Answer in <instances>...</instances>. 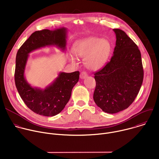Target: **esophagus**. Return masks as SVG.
Listing matches in <instances>:
<instances>
[{"mask_svg": "<svg viewBox=\"0 0 159 159\" xmlns=\"http://www.w3.org/2000/svg\"><path fill=\"white\" fill-rule=\"evenodd\" d=\"M88 76L87 74L85 72H82L80 73V77L81 79H85Z\"/></svg>", "mask_w": 159, "mask_h": 159, "instance_id": "34e87169", "label": "esophagus"}]
</instances>
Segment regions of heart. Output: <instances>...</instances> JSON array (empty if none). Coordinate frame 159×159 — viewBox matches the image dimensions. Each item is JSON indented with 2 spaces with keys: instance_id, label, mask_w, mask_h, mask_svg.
Here are the masks:
<instances>
[{
  "instance_id": "b5f03b06",
  "label": "heart",
  "mask_w": 159,
  "mask_h": 159,
  "mask_svg": "<svg viewBox=\"0 0 159 159\" xmlns=\"http://www.w3.org/2000/svg\"><path fill=\"white\" fill-rule=\"evenodd\" d=\"M72 50L76 57L85 59V64L88 69L96 70L107 63L111 47L106 39L90 36L75 42ZM75 57L72 54L69 55L70 61L74 64L77 63V58Z\"/></svg>"
}]
</instances>
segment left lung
Returning a JSON list of instances; mask_svg holds the SVG:
<instances>
[{
  "label": "left lung",
  "mask_w": 159,
  "mask_h": 159,
  "mask_svg": "<svg viewBox=\"0 0 159 159\" xmlns=\"http://www.w3.org/2000/svg\"><path fill=\"white\" fill-rule=\"evenodd\" d=\"M116 46L111 60L94 74V101L104 112L114 114L128 108L137 96L143 79L141 53L120 29H114Z\"/></svg>",
  "instance_id": "8db88e82"
}]
</instances>
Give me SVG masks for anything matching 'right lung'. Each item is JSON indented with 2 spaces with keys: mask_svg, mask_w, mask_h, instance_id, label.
Here are the masks:
<instances>
[{
  "mask_svg": "<svg viewBox=\"0 0 159 159\" xmlns=\"http://www.w3.org/2000/svg\"><path fill=\"white\" fill-rule=\"evenodd\" d=\"M67 30H43L33 33L19 49L16 58L14 74L17 91L25 104L34 112L45 116L60 113L69 102L72 90L79 79V72H60L58 77L44 89L33 87L25 77L29 53L41 48L56 46L64 51L66 48Z\"/></svg>",
  "mask_w": 159,
  "mask_h": 159,
  "instance_id": "obj_1",
  "label": "right lung"
}]
</instances>
